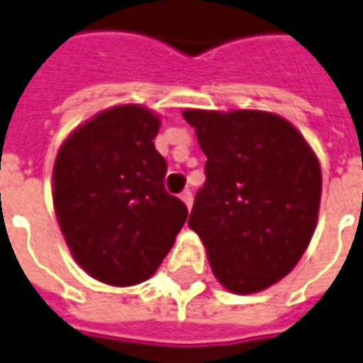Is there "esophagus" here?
I'll list each match as a JSON object with an SVG mask.
<instances>
[{
  "instance_id": "obj_1",
  "label": "esophagus",
  "mask_w": 363,
  "mask_h": 363,
  "mask_svg": "<svg viewBox=\"0 0 363 363\" xmlns=\"http://www.w3.org/2000/svg\"><path fill=\"white\" fill-rule=\"evenodd\" d=\"M181 199H182V202H184V204H186V206H192V192H190V190H184V192H182L181 194Z\"/></svg>"
}]
</instances>
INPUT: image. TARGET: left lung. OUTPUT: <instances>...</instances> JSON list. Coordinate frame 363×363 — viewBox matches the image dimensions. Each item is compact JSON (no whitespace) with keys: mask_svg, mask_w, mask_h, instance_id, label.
<instances>
[{"mask_svg":"<svg viewBox=\"0 0 363 363\" xmlns=\"http://www.w3.org/2000/svg\"><path fill=\"white\" fill-rule=\"evenodd\" d=\"M182 118L206 155L189 225L228 291H263L295 267L313 238L323 192L316 155L275 113L184 110Z\"/></svg>","mask_w":363,"mask_h":363,"instance_id":"8db88e82","label":"left lung"}]
</instances>
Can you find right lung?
Returning <instances> with one entry per match:
<instances>
[{
  "mask_svg": "<svg viewBox=\"0 0 363 363\" xmlns=\"http://www.w3.org/2000/svg\"><path fill=\"white\" fill-rule=\"evenodd\" d=\"M157 131L155 113L116 106L76 129L57 155L52 200L60 230L76 263L108 285L151 277L189 216L186 204L164 189Z\"/></svg>",
  "mask_w": 363,
  "mask_h": 363,
  "instance_id": "1",
  "label": "right lung"
}]
</instances>
